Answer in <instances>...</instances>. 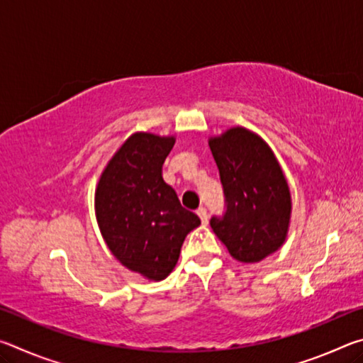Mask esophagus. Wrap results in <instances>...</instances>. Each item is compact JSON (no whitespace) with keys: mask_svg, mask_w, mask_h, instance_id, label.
<instances>
[{"mask_svg":"<svg viewBox=\"0 0 363 363\" xmlns=\"http://www.w3.org/2000/svg\"><path fill=\"white\" fill-rule=\"evenodd\" d=\"M196 214H199V216H200L201 223L208 224V213H206V208L205 206H200L199 210H196Z\"/></svg>","mask_w":363,"mask_h":363,"instance_id":"esophagus-1","label":"esophagus"}]
</instances>
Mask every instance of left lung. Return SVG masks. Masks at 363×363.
<instances>
[{
  "instance_id": "obj_1",
  "label": "left lung",
  "mask_w": 363,
  "mask_h": 363,
  "mask_svg": "<svg viewBox=\"0 0 363 363\" xmlns=\"http://www.w3.org/2000/svg\"><path fill=\"white\" fill-rule=\"evenodd\" d=\"M224 190V213L210 219L229 253L259 262L281 247L290 224L291 196L281 168L264 140L232 128L210 140Z\"/></svg>"
}]
</instances>
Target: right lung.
Instances as JSON below:
<instances>
[{"label":"right lung","mask_w":363,"mask_h":363,"mask_svg":"<svg viewBox=\"0 0 363 363\" xmlns=\"http://www.w3.org/2000/svg\"><path fill=\"white\" fill-rule=\"evenodd\" d=\"M174 138L136 133L110 160L96 190V213L107 247L123 266L163 280L179 259L184 238L200 225L162 168Z\"/></svg>","instance_id":"obj_1"}]
</instances>
